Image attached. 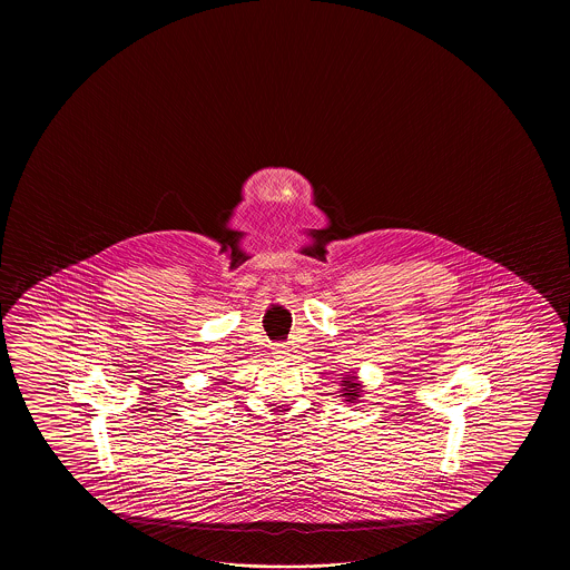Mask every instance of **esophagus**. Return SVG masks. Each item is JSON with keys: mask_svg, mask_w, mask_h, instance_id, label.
Segmentation results:
<instances>
[{"mask_svg": "<svg viewBox=\"0 0 570 570\" xmlns=\"http://www.w3.org/2000/svg\"><path fill=\"white\" fill-rule=\"evenodd\" d=\"M287 354H289V348H287L285 344H275V346H273V356H275V358H285Z\"/></svg>", "mask_w": 570, "mask_h": 570, "instance_id": "esophagus-1", "label": "esophagus"}]
</instances>
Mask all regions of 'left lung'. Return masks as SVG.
I'll use <instances>...</instances> for the list:
<instances>
[{"label": "left lung", "mask_w": 570, "mask_h": 570, "mask_svg": "<svg viewBox=\"0 0 570 570\" xmlns=\"http://www.w3.org/2000/svg\"><path fill=\"white\" fill-rule=\"evenodd\" d=\"M340 391H342V397H346L348 403H356L361 393H363V385L358 383V379L352 375H344L342 383H340Z\"/></svg>", "instance_id": "left-lung-1"}]
</instances>
